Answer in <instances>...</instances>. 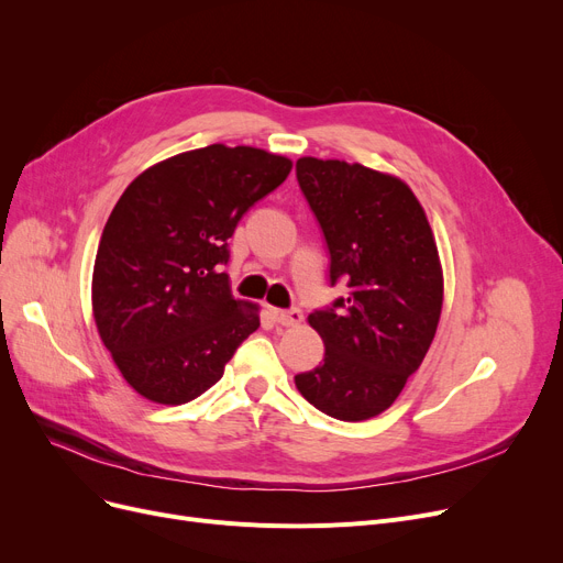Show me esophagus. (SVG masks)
Segmentation results:
<instances>
[{"label":"esophagus","mask_w":563,"mask_h":563,"mask_svg":"<svg viewBox=\"0 0 563 563\" xmlns=\"http://www.w3.org/2000/svg\"><path fill=\"white\" fill-rule=\"evenodd\" d=\"M272 317L274 321L280 323V327H299L303 319L301 310H280V308H272Z\"/></svg>","instance_id":"34e87169"}]
</instances>
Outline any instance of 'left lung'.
Masks as SVG:
<instances>
[{
  "label": "left lung",
  "instance_id": "obj_1",
  "mask_svg": "<svg viewBox=\"0 0 563 563\" xmlns=\"http://www.w3.org/2000/svg\"><path fill=\"white\" fill-rule=\"evenodd\" d=\"M297 177L327 236L331 283L344 278L349 297L308 314L327 351L294 383L327 416L363 422L395 404L435 338L445 294L435 236L397 175L301 157Z\"/></svg>",
  "mask_w": 563,
  "mask_h": 563
}]
</instances>
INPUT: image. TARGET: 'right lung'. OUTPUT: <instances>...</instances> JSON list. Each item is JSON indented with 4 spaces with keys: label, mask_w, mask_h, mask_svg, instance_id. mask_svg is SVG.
<instances>
[{
    "label": "right lung",
    "mask_w": 563,
    "mask_h": 563,
    "mask_svg": "<svg viewBox=\"0 0 563 563\" xmlns=\"http://www.w3.org/2000/svg\"><path fill=\"white\" fill-rule=\"evenodd\" d=\"M291 159L212 143L136 175L100 236L91 303L100 340L141 397L187 404L223 376L260 327V306L232 297L228 240Z\"/></svg>",
    "instance_id": "add662e5"
}]
</instances>
